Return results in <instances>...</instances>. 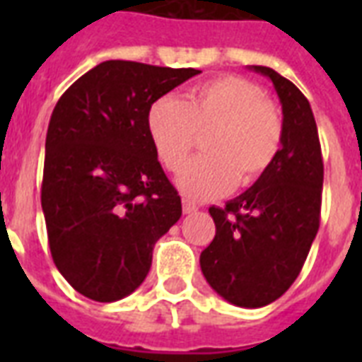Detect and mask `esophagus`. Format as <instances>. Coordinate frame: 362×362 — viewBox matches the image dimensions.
<instances>
[{"instance_id":"34e87169","label":"esophagus","mask_w":362,"mask_h":362,"mask_svg":"<svg viewBox=\"0 0 362 362\" xmlns=\"http://www.w3.org/2000/svg\"><path fill=\"white\" fill-rule=\"evenodd\" d=\"M182 210H184V214H193V212H197L199 206L192 203L189 199H182Z\"/></svg>"}]
</instances>
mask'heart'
Wrapping results in <instances>:
<instances>
[{"mask_svg": "<svg viewBox=\"0 0 362 362\" xmlns=\"http://www.w3.org/2000/svg\"><path fill=\"white\" fill-rule=\"evenodd\" d=\"M146 127L159 161L178 170L204 135L206 156L192 159L178 186L193 199L220 197L238 186H253L274 163L284 139V122L257 84L223 75L199 84L178 101L156 99Z\"/></svg>", "mask_w": 362, "mask_h": 362, "instance_id": "b5f03b06", "label": "heart"}]
</instances>
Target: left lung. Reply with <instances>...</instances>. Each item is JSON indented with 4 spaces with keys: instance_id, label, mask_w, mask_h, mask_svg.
Here are the masks:
<instances>
[{
    "instance_id": "8db88e82",
    "label": "left lung",
    "mask_w": 362,
    "mask_h": 362,
    "mask_svg": "<svg viewBox=\"0 0 362 362\" xmlns=\"http://www.w3.org/2000/svg\"><path fill=\"white\" fill-rule=\"evenodd\" d=\"M284 115L281 148L252 187L210 206L216 237L201 253V270L220 297L242 308L274 303L297 280L320 229L323 159L314 112L291 81L263 65Z\"/></svg>"
}]
</instances>
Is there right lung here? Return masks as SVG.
<instances>
[{
    "label": "right lung",
    "instance_id": "right-lung-1",
    "mask_svg": "<svg viewBox=\"0 0 362 362\" xmlns=\"http://www.w3.org/2000/svg\"><path fill=\"white\" fill-rule=\"evenodd\" d=\"M199 69L109 59L59 98L45 144L50 253L73 289L115 303L141 286L156 242L180 220L146 127L150 105Z\"/></svg>",
    "mask_w": 362,
    "mask_h": 362
}]
</instances>
